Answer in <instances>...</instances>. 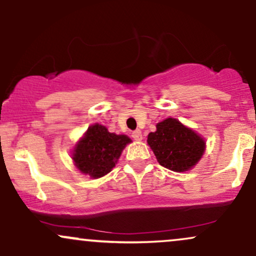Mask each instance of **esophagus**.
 I'll use <instances>...</instances> for the list:
<instances>
[{"mask_svg":"<svg viewBox=\"0 0 256 256\" xmlns=\"http://www.w3.org/2000/svg\"><path fill=\"white\" fill-rule=\"evenodd\" d=\"M132 138H134V140H142V132H140V130H136L132 132Z\"/></svg>","mask_w":256,"mask_h":256,"instance_id":"esophagus-1","label":"esophagus"}]
</instances>
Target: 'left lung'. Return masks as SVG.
Listing matches in <instances>:
<instances>
[{"label": "left lung", "mask_w": 256, "mask_h": 256, "mask_svg": "<svg viewBox=\"0 0 256 256\" xmlns=\"http://www.w3.org/2000/svg\"><path fill=\"white\" fill-rule=\"evenodd\" d=\"M148 142L161 166L176 172L192 170L204 155L206 142L200 134L174 118L158 122Z\"/></svg>", "instance_id": "8db88e82"}]
</instances>
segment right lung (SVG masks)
Returning a JSON list of instances; mask_svg holds the SVG:
<instances>
[{"instance_id": "right-lung-1", "label": "right lung", "mask_w": 256, "mask_h": 256, "mask_svg": "<svg viewBox=\"0 0 256 256\" xmlns=\"http://www.w3.org/2000/svg\"><path fill=\"white\" fill-rule=\"evenodd\" d=\"M131 140L126 134H116L104 125H91L73 149L74 165L91 178H101L112 171Z\"/></svg>"}]
</instances>
